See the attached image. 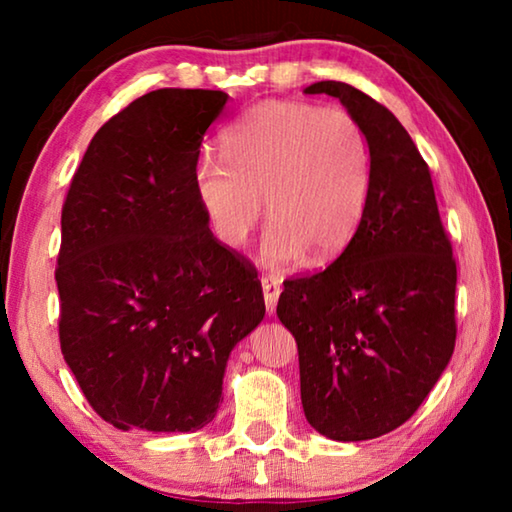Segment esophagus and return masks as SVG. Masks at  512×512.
I'll list each match as a JSON object with an SVG mask.
<instances>
[{"instance_id":"34e87169","label":"esophagus","mask_w":512,"mask_h":512,"mask_svg":"<svg viewBox=\"0 0 512 512\" xmlns=\"http://www.w3.org/2000/svg\"><path fill=\"white\" fill-rule=\"evenodd\" d=\"M262 291H264V305H266V314L273 316L275 307H277V298H280V282L273 280V277H262Z\"/></svg>"}]
</instances>
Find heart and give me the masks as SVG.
Returning <instances> with one entry per match:
<instances>
[{"label":"heart","instance_id":"1","mask_svg":"<svg viewBox=\"0 0 512 512\" xmlns=\"http://www.w3.org/2000/svg\"><path fill=\"white\" fill-rule=\"evenodd\" d=\"M223 158L203 153L194 192L216 239L241 248L266 212V266L339 257L357 235L370 194V146L343 108L262 101L221 135Z\"/></svg>","mask_w":512,"mask_h":512}]
</instances>
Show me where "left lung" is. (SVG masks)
Returning a JSON list of instances; mask_svg holds the SVG:
<instances>
[{"label":"left lung","instance_id":"8db88e82","mask_svg":"<svg viewBox=\"0 0 512 512\" xmlns=\"http://www.w3.org/2000/svg\"><path fill=\"white\" fill-rule=\"evenodd\" d=\"M305 94L336 97L361 124L370 194L341 257L284 282L277 318L296 336L307 422L357 443L409 420L452 359L456 262L427 162L393 112L339 81Z\"/></svg>","mask_w":512,"mask_h":512}]
</instances>
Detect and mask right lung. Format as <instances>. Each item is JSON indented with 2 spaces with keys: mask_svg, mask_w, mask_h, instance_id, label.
Returning a JSON list of instances; mask_svg holds the SVG:
<instances>
[{
  "mask_svg": "<svg viewBox=\"0 0 512 512\" xmlns=\"http://www.w3.org/2000/svg\"><path fill=\"white\" fill-rule=\"evenodd\" d=\"M228 94L162 88L103 124L63 205L60 350L121 431L214 420L230 352L262 323V284L214 239L194 164Z\"/></svg>",
  "mask_w": 512,
  "mask_h": 512,
  "instance_id": "add662e5",
  "label": "right lung"
}]
</instances>
